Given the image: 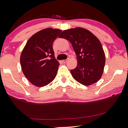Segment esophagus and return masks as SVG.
Listing matches in <instances>:
<instances>
[{"instance_id":"esophagus-1","label":"esophagus","mask_w":128,"mask_h":128,"mask_svg":"<svg viewBox=\"0 0 128 128\" xmlns=\"http://www.w3.org/2000/svg\"><path fill=\"white\" fill-rule=\"evenodd\" d=\"M66 62H67V60H62V63H66Z\"/></svg>"}]
</instances>
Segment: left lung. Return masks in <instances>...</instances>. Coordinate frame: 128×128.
Segmentation results:
<instances>
[{"instance_id": "obj_1", "label": "left lung", "mask_w": 128, "mask_h": 128, "mask_svg": "<svg viewBox=\"0 0 128 128\" xmlns=\"http://www.w3.org/2000/svg\"><path fill=\"white\" fill-rule=\"evenodd\" d=\"M59 37L71 42L77 56V66L70 70L73 78L84 86L98 82L105 64V53L99 40L82 28L64 30Z\"/></svg>"}]
</instances>
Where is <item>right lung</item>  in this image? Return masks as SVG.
I'll return each mask as SVG.
<instances>
[{
    "instance_id": "obj_1",
    "label": "right lung",
    "mask_w": 128,
    "mask_h": 128,
    "mask_svg": "<svg viewBox=\"0 0 128 128\" xmlns=\"http://www.w3.org/2000/svg\"><path fill=\"white\" fill-rule=\"evenodd\" d=\"M62 30L46 28L28 40L20 56L25 77L32 84L42 87L55 79L60 63L55 59L52 44Z\"/></svg>"
}]
</instances>
